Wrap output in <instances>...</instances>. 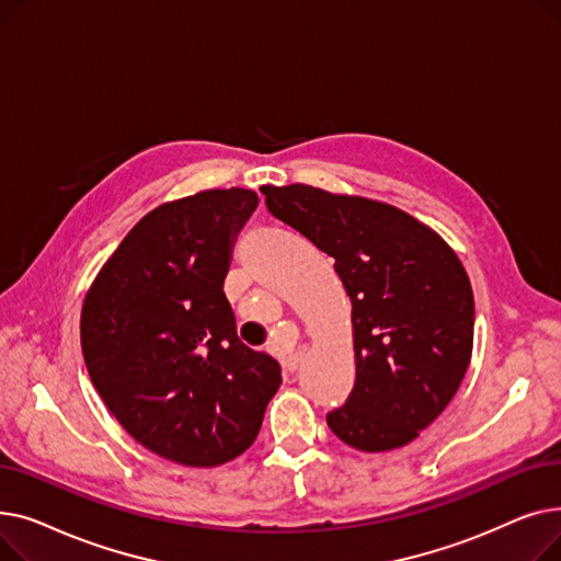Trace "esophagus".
Instances as JSON below:
<instances>
[{"instance_id": "esophagus-1", "label": "esophagus", "mask_w": 561, "mask_h": 561, "mask_svg": "<svg viewBox=\"0 0 561 561\" xmlns=\"http://www.w3.org/2000/svg\"><path fill=\"white\" fill-rule=\"evenodd\" d=\"M302 359H305V352H302V350H298V352H293V355H288V357L284 359V368H286L288 373H296V370L300 368Z\"/></svg>"}]
</instances>
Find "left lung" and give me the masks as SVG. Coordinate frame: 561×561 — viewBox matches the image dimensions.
I'll return each mask as SVG.
<instances>
[{"label":"left lung","instance_id":"8db88e82","mask_svg":"<svg viewBox=\"0 0 561 561\" xmlns=\"http://www.w3.org/2000/svg\"><path fill=\"white\" fill-rule=\"evenodd\" d=\"M261 193L334 259L352 302L357 379L330 430L362 453L411 444L450 404L473 355L476 300L457 252L387 202L305 184Z\"/></svg>","mask_w":561,"mask_h":561}]
</instances>
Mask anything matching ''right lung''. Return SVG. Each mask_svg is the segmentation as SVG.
Returning <instances> with one entry per match:
<instances>
[{
  "label": "right lung",
  "instance_id": "obj_1",
  "mask_svg": "<svg viewBox=\"0 0 561 561\" xmlns=\"http://www.w3.org/2000/svg\"><path fill=\"white\" fill-rule=\"evenodd\" d=\"M259 197L211 188L142 216L106 259L81 307L93 387L140 446L182 466L243 455L282 385L248 347L222 284L231 245Z\"/></svg>",
  "mask_w": 561,
  "mask_h": 561
}]
</instances>
